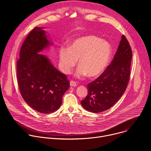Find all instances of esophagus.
I'll return each instance as SVG.
<instances>
[{
	"label": "esophagus",
	"mask_w": 151,
	"mask_h": 151,
	"mask_svg": "<svg viewBox=\"0 0 151 151\" xmlns=\"http://www.w3.org/2000/svg\"><path fill=\"white\" fill-rule=\"evenodd\" d=\"M70 85L71 86V87H76V86L77 85V84H76V82H75L73 81H70Z\"/></svg>",
	"instance_id": "1"
}]
</instances>
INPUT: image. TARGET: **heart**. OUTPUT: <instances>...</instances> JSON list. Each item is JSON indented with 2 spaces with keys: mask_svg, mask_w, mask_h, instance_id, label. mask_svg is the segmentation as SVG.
I'll return each instance as SVG.
<instances>
[{
  "mask_svg": "<svg viewBox=\"0 0 151 151\" xmlns=\"http://www.w3.org/2000/svg\"><path fill=\"white\" fill-rule=\"evenodd\" d=\"M111 55L108 42L94 35H85L73 40L69 48H60L59 65L63 73L69 74L79 60L76 76L82 78L87 75L90 78H95L104 72Z\"/></svg>",
  "mask_w": 151,
  "mask_h": 151,
  "instance_id": "1",
  "label": "heart"
}]
</instances>
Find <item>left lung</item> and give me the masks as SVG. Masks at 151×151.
<instances>
[{
    "instance_id": "obj_1",
    "label": "left lung",
    "mask_w": 151,
    "mask_h": 151,
    "mask_svg": "<svg viewBox=\"0 0 151 151\" xmlns=\"http://www.w3.org/2000/svg\"><path fill=\"white\" fill-rule=\"evenodd\" d=\"M132 56L131 47L122 35L111 64L99 77L88 84V95L81 101L85 109L95 114L101 112L118 101L129 82Z\"/></svg>"
}]
</instances>
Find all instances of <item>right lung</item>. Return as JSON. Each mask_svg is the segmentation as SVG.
<instances>
[{"label": "right lung", "instance_id": "obj_1", "mask_svg": "<svg viewBox=\"0 0 151 151\" xmlns=\"http://www.w3.org/2000/svg\"><path fill=\"white\" fill-rule=\"evenodd\" d=\"M52 45L42 27H35L24 40L17 61L19 89L24 101L42 114L59 109L70 87L67 76L59 72L41 51Z\"/></svg>", "mask_w": 151, "mask_h": 151}]
</instances>
